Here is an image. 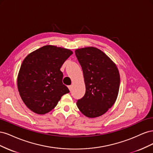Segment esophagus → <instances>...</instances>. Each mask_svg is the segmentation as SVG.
<instances>
[{
  "label": "esophagus",
  "mask_w": 153,
  "mask_h": 153,
  "mask_svg": "<svg viewBox=\"0 0 153 153\" xmlns=\"http://www.w3.org/2000/svg\"><path fill=\"white\" fill-rule=\"evenodd\" d=\"M72 87H73V86H72L71 85H69V86H68L69 89V91H71V89H72Z\"/></svg>",
  "instance_id": "esophagus-1"
}]
</instances>
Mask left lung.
Wrapping results in <instances>:
<instances>
[{
  "label": "left lung",
  "instance_id": "left-lung-1",
  "mask_svg": "<svg viewBox=\"0 0 153 153\" xmlns=\"http://www.w3.org/2000/svg\"><path fill=\"white\" fill-rule=\"evenodd\" d=\"M76 57L84 73L85 93L77 100L80 112L88 117L104 114L117 99L120 76L115 64L102 51L87 47L77 49Z\"/></svg>",
  "mask_w": 153,
  "mask_h": 153
}]
</instances>
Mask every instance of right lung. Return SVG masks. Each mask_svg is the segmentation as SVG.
Segmentation results:
<instances>
[{
	"label": "right lung",
	"instance_id": "add662e5",
	"mask_svg": "<svg viewBox=\"0 0 153 153\" xmlns=\"http://www.w3.org/2000/svg\"><path fill=\"white\" fill-rule=\"evenodd\" d=\"M73 53L71 50L47 45L27 55L18 76V89L25 105L32 112L45 114L69 92L63 84V63Z\"/></svg>",
	"mask_w": 153,
	"mask_h": 153
}]
</instances>
